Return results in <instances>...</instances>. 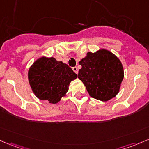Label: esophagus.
Returning a JSON list of instances; mask_svg holds the SVG:
<instances>
[{"mask_svg":"<svg viewBox=\"0 0 149 149\" xmlns=\"http://www.w3.org/2000/svg\"><path fill=\"white\" fill-rule=\"evenodd\" d=\"M73 71L75 72V73H76V74H78V68L76 66H75V67H73Z\"/></svg>","mask_w":149,"mask_h":149,"instance_id":"34e87169","label":"esophagus"}]
</instances>
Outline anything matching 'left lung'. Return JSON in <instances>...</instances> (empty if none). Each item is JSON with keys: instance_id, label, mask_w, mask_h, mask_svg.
<instances>
[{"instance_id": "left-lung-1", "label": "left lung", "mask_w": 149, "mask_h": 149, "mask_svg": "<svg viewBox=\"0 0 149 149\" xmlns=\"http://www.w3.org/2000/svg\"><path fill=\"white\" fill-rule=\"evenodd\" d=\"M79 64L82 67L78 78L91 97L105 102L118 94L124 78V68L118 57L110 51L100 49L94 53L88 52Z\"/></svg>"}]
</instances>
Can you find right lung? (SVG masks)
Segmentation results:
<instances>
[{"label": "right lung", "mask_w": 149, "mask_h": 149, "mask_svg": "<svg viewBox=\"0 0 149 149\" xmlns=\"http://www.w3.org/2000/svg\"><path fill=\"white\" fill-rule=\"evenodd\" d=\"M77 78L66 63L54 57L42 56L29 67L28 81L37 97L56 104L66 97L70 83Z\"/></svg>", "instance_id": "add662e5"}]
</instances>
